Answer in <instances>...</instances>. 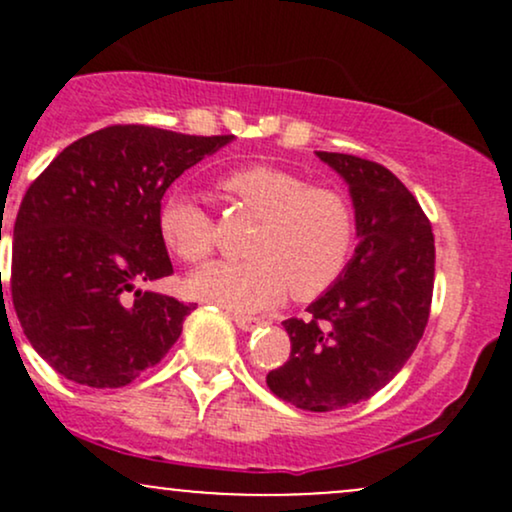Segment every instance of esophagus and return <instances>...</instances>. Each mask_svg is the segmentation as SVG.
I'll return each instance as SVG.
<instances>
[{"mask_svg":"<svg viewBox=\"0 0 512 512\" xmlns=\"http://www.w3.org/2000/svg\"><path fill=\"white\" fill-rule=\"evenodd\" d=\"M231 320L236 322L243 332H250V330H255L257 325H262V320H257V317H248V315H231Z\"/></svg>","mask_w":512,"mask_h":512,"instance_id":"34e87169","label":"esophagus"}]
</instances>
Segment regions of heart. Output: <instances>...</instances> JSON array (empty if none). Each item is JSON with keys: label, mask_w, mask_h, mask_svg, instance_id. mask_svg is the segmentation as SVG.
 Returning <instances> with one entry per match:
<instances>
[{"label": "heart", "mask_w": 512, "mask_h": 512, "mask_svg": "<svg viewBox=\"0 0 512 512\" xmlns=\"http://www.w3.org/2000/svg\"><path fill=\"white\" fill-rule=\"evenodd\" d=\"M223 192L255 216L245 262H211L187 279L199 301L231 310L272 308L286 296L313 301L344 274L356 243L354 209L342 192L276 166H245ZM163 243L180 260L202 262L216 248V223L190 192L175 190L158 214Z\"/></svg>", "instance_id": "obj_1"}]
</instances>
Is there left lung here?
<instances>
[{
  "instance_id": "1",
  "label": "left lung",
  "mask_w": 512,
  "mask_h": 512,
  "mask_svg": "<svg viewBox=\"0 0 512 512\" xmlns=\"http://www.w3.org/2000/svg\"><path fill=\"white\" fill-rule=\"evenodd\" d=\"M349 185L358 245L330 291L289 317L291 356L269 390L305 411H334L383 390L424 337L436 245L424 209L380 163L315 151Z\"/></svg>"
}]
</instances>
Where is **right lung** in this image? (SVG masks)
<instances>
[{"instance_id": "right-lung-1", "label": "right lung", "mask_w": 512, "mask_h": 512, "mask_svg": "<svg viewBox=\"0 0 512 512\" xmlns=\"http://www.w3.org/2000/svg\"><path fill=\"white\" fill-rule=\"evenodd\" d=\"M231 142L233 134L113 125L69 144L28 187L14 223L11 301L57 373L122 387L178 342L195 305L142 289L173 274L158 231L161 199Z\"/></svg>"}]
</instances>
